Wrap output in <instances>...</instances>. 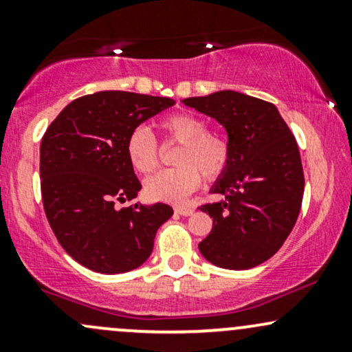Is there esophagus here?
<instances>
[{
    "mask_svg": "<svg viewBox=\"0 0 352 352\" xmlns=\"http://www.w3.org/2000/svg\"><path fill=\"white\" fill-rule=\"evenodd\" d=\"M175 212L179 213V215L188 217V215H192V213H193V207H190V205H177Z\"/></svg>",
    "mask_w": 352,
    "mask_h": 352,
    "instance_id": "34e87169",
    "label": "esophagus"
}]
</instances>
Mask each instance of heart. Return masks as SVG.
<instances>
[{"label":"heart","mask_w":352,"mask_h":352,"mask_svg":"<svg viewBox=\"0 0 352 352\" xmlns=\"http://www.w3.org/2000/svg\"><path fill=\"white\" fill-rule=\"evenodd\" d=\"M165 144H180L173 164L179 167L164 170L145 182L148 199L157 201L185 200L201 184L218 180L230 165V144L218 131L207 129V120L192 112H175L160 122ZM125 155L135 172H155L160 165V147L152 132L135 127L125 140Z\"/></svg>","instance_id":"heart-1"}]
</instances>
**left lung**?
Listing matches in <instances>:
<instances>
[{"instance_id":"1","label":"left lung","mask_w":352,"mask_h":352,"mask_svg":"<svg viewBox=\"0 0 352 352\" xmlns=\"http://www.w3.org/2000/svg\"><path fill=\"white\" fill-rule=\"evenodd\" d=\"M228 132L230 165L213 185L225 200L200 205L213 218L199 243L210 263L248 270L272 258L296 223L305 192L300 148L272 102L235 91L184 99Z\"/></svg>"}]
</instances>
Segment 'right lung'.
I'll return each mask as SVG.
<instances>
[{"label": "right lung", "mask_w": 352, "mask_h": 352, "mask_svg": "<svg viewBox=\"0 0 352 352\" xmlns=\"http://www.w3.org/2000/svg\"><path fill=\"white\" fill-rule=\"evenodd\" d=\"M175 100L124 91H100L72 100L41 140V195L56 238L78 263L98 273L139 268L153 238L172 217L170 205L117 201L142 188L125 155L131 131Z\"/></svg>", "instance_id": "add662e5"}]
</instances>
